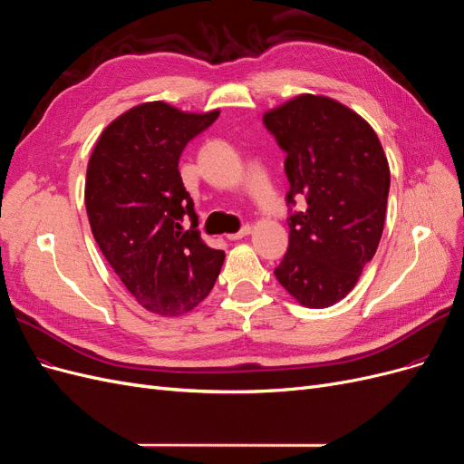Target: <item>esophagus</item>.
<instances>
[{"instance_id":"obj_1","label":"esophagus","mask_w":464,"mask_h":464,"mask_svg":"<svg viewBox=\"0 0 464 464\" xmlns=\"http://www.w3.org/2000/svg\"><path fill=\"white\" fill-rule=\"evenodd\" d=\"M250 231H252V227H250V226H243V227L238 229L237 233H229V235H227V238H229V241H238V238H243V237L250 235Z\"/></svg>"}]
</instances>
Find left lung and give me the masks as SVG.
<instances>
[{
  "mask_svg": "<svg viewBox=\"0 0 464 464\" xmlns=\"http://www.w3.org/2000/svg\"><path fill=\"white\" fill-rule=\"evenodd\" d=\"M264 125L287 154V204L306 198V210L289 214V248L274 274L301 304L327 308L376 254L390 163L373 129L332 98L301 94L266 111Z\"/></svg>",
  "mask_w": 464,
  "mask_h": 464,
  "instance_id": "obj_1",
  "label": "left lung"
}]
</instances>
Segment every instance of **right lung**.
<instances>
[{"label": "right lung", "mask_w": 464, "mask_h": 464, "mask_svg": "<svg viewBox=\"0 0 464 464\" xmlns=\"http://www.w3.org/2000/svg\"><path fill=\"white\" fill-rule=\"evenodd\" d=\"M218 115L140 103L103 129L88 161L84 204L96 243L127 291L158 316H181L202 303L226 258L200 238L179 173L185 146ZM185 217L193 221L187 232Z\"/></svg>", "instance_id": "1"}]
</instances>
